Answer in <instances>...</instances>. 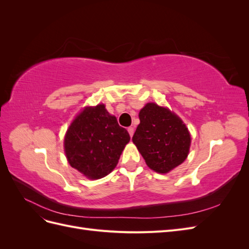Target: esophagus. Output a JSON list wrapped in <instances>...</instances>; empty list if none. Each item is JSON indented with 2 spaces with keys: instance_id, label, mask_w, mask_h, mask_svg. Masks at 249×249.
Wrapping results in <instances>:
<instances>
[{
  "instance_id": "esophagus-1",
  "label": "esophagus",
  "mask_w": 249,
  "mask_h": 249,
  "mask_svg": "<svg viewBox=\"0 0 249 249\" xmlns=\"http://www.w3.org/2000/svg\"><path fill=\"white\" fill-rule=\"evenodd\" d=\"M127 132H129L130 136H131V137H133V135H134V127H132V126L127 127Z\"/></svg>"
}]
</instances>
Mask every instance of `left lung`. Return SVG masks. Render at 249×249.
<instances>
[{
  "label": "left lung",
  "mask_w": 249,
  "mask_h": 249,
  "mask_svg": "<svg viewBox=\"0 0 249 249\" xmlns=\"http://www.w3.org/2000/svg\"><path fill=\"white\" fill-rule=\"evenodd\" d=\"M139 119L133 142L150 169L166 173L186 160L191 142L190 134L176 114L148 103L139 112Z\"/></svg>",
  "instance_id": "1"
}]
</instances>
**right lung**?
<instances>
[{
  "label": "right lung",
  "instance_id": "1",
  "mask_svg": "<svg viewBox=\"0 0 249 249\" xmlns=\"http://www.w3.org/2000/svg\"><path fill=\"white\" fill-rule=\"evenodd\" d=\"M130 135L104 105L86 108L76 117L64 138L71 166L88 178H101L116 167Z\"/></svg>",
  "mask_w": 249,
  "mask_h": 249
}]
</instances>
